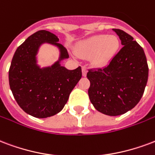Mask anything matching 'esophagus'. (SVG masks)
<instances>
[{
    "label": "esophagus",
    "mask_w": 155,
    "mask_h": 155,
    "mask_svg": "<svg viewBox=\"0 0 155 155\" xmlns=\"http://www.w3.org/2000/svg\"><path fill=\"white\" fill-rule=\"evenodd\" d=\"M82 76L86 77L87 76V69L85 67H82Z\"/></svg>",
    "instance_id": "1"
}]
</instances>
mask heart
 <instances>
[{
    "mask_svg": "<svg viewBox=\"0 0 155 155\" xmlns=\"http://www.w3.org/2000/svg\"><path fill=\"white\" fill-rule=\"evenodd\" d=\"M120 46L119 39L114 35L99 34L82 41L76 50L78 56H91L93 64L104 66L108 64L116 55Z\"/></svg>",
    "mask_w": 155,
    "mask_h": 155,
    "instance_id": "obj_1",
    "label": "heart"
}]
</instances>
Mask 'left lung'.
I'll return each mask as SVG.
<instances>
[{"label": "left lung", "instance_id": "1", "mask_svg": "<svg viewBox=\"0 0 155 155\" xmlns=\"http://www.w3.org/2000/svg\"><path fill=\"white\" fill-rule=\"evenodd\" d=\"M123 48L106 67L89 69L88 95L99 112L117 116L133 109L141 99L148 81L149 68L145 52L131 35L113 29Z\"/></svg>", "mask_w": 155, "mask_h": 155}]
</instances>
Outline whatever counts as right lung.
Instances as JSON below:
<instances>
[{
	"label": "right lung",
	"instance_id": "add662e5",
	"mask_svg": "<svg viewBox=\"0 0 155 155\" xmlns=\"http://www.w3.org/2000/svg\"><path fill=\"white\" fill-rule=\"evenodd\" d=\"M56 35L40 30L27 38L13 56L9 82L10 90L21 109L38 118L51 117L60 112L71 91L82 78V68L68 70L60 62L68 53L58 43ZM45 42L60 49L59 60L51 67L41 69L36 64L38 49Z\"/></svg>",
	"mask_w": 155,
	"mask_h": 155
}]
</instances>
